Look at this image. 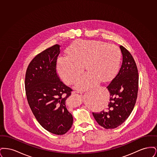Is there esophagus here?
I'll list each match as a JSON object with an SVG mask.
<instances>
[{
  "instance_id": "esophagus-1",
  "label": "esophagus",
  "mask_w": 157,
  "mask_h": 157,
  "mask_svg": "<svg viewBox=\"0 0 157 157\" xmlns=\"http://www.w3.org/2000/svg\"><path fill=\"white\" fill-rule=\"evenodd\" d=\"M72 94L77 97H82V95L81 93H80L79 92H78V91H73L72 92Z\"/></svg>"
}]
</instances>
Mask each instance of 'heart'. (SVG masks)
Instances as JSON below:
<instances>
[{
  "label": "heart",
  "instance_id": "obj_1",
  "mask_svg": "<svg viewBox=\"0 0 157 157\" xmlns=\"http://www.w3.org/2000/svg\"><path fill=\"white\" fill-rule=\"evenodd\" d=\"M69 56L59 57L57 69L62 79L71 85L82 75L84 65L88 72L75 84L79 90L95 86L116 74L119 67L120 51L115 45L97 41L81 40L72 45Z\"/></svg>",
  "mask_w": 157,
  "mask_h": 157
}]
</instances>
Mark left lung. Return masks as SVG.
Returning <instances> with one entry per match:
<instances>
[{
	"mask_svg": "<svg viewBox=\"0 0 157 157\" xmlns=\"http://www.w3.org/2000/svg\"><path fill=\"white\" fill-rule=\"evenodd\" d=\"M122 62L120 70L106 87L109 102L105 110L92 112L98 124L105 129L121 125L132 111L138 95V73L136 63L129 52L120 46Z\"/></svg>",
	"mask_w": 157,
	"mask_h": 157,
	"instance_id": "obj_1",
	"label": "left lung"
}]
</instances>
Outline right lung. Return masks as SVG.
<instances>
[{
	"label": "right lung",
	"instance_id": "obj_1",
	"mask_svg": "<svg viewBox=\"0 0 157 157\" xmlns=\"http://www.w3.org/2000/svg\"><path fill=\"white\" fill-rule=\"evenodd\" d=\"M59 45L37 55L27 68L25 90L28 104L36 119L48 131L65 134L73 124L66 102L71 90L60 81L56 73Z\"/></svg>",
	"mask_w": 157,
	"mask_h": 157
}]
</instances>
